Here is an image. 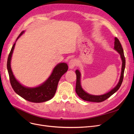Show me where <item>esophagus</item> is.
Returning a JSON list of instances; mask_svg holds the SVG:
<instances>
[{
  "label": "esophagus",
  "mask_w": 134,
  "mask_h": 134,
  "mask_svg": "<svg viewBox=\"0 0 134 134\" xmlns=\"http://www.w3.org/2000/svg\"><path fill=\"white\" fill-rule=\"evenodd\" d=\"M77 65H78V62L76 59H73L70 60L69 62V68L70 69H73L75 67L77 66Z\"/></svg>",
  "instance_id": "1"
}]
</instances>
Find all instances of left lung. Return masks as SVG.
I'll list each match as a JSON object with an SVG mask.
<instances>
[{
    "mask_svg": "<svg viewBox=\"0 0 134 134\" xmlns=\"http://www.w3.org/2000/svg\"><path fill=\"white\" fill-rule=\"evenodd\" d=\"M115 49L121 55V57L122 60V72L121 75L120 77V79H119V82L118 83L117 85L114 88L112 89L109 92L103 94L101 96H93L89 94L88 93H86L84 91L82 88H81L80 85V73L79 71V70H76L75 73L76 75V87H75V91L76 94L79 96L80 98H81L82 99L91 102H97V103H100L102 102L106 99H107L108 98L111 96L112 94H114L118 90L119 87H121L122 83L123 82V78H124V69L125 66V56L124 55L123 49L122 47V45L119 42V40L117 38H115Z\"/></svg>",
    "mask_w": 134,
    "mask_h": 134,
    "instance_id": "1",
    "label": "left lung"
}]
</instances>
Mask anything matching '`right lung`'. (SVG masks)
Instances as JSON below:
<instances>
[{"mask_svg":"<svg viewBox=\"0 0 134 134\" xmlns=\"http://www.w3.org/2000/svg\"><path fill=\"white\" fill-rule=\"evenodd\" d=\"M23 32L24 31L20 32L17 40ZM15 43L16 42L11 48L7 62V68L12 88L17 94L29 102L42 103L51 99L55 94L61 77L67 71L68 69L67 65L66 63H60L58 64L54 68L52 74L48 80L40 86L35 88L24 87L16 79L11 68V59Z\"/></svg>","mask_w":134,"mask_h":134,"instance_id":"right-lung-1","label":"right lung"}]
</instances>
